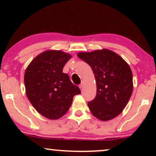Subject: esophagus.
I'll use <instances>...</instances> for the list:
<instances>
[{"label": "esophagus", "mask_w": 156, "mask_h": 156, "mask_svg": "<svg viewBox=\"0 0 156 156\" xmlns=\"http://www.w3.org/2000/svg\"><path fill=\"white\" fill-rule=\"evenodd\" d=\"M83 86H84V81L83 80V81L81 82V83H80V85H79V88H80V89H82L83 88Z\"/></svg>", "instance_id": "esophagus-1"}]
</instances>
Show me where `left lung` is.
I'll list each match as a JSON object with an SVG mask.
<instances>
[{
  "label": "left lung",
  "mask_w": 156,
  "mask_h": 156,
  "mask_svg": "<svg viewBox=\"0 0 156 156\" xmlns=\"http://www.w3.org/2000/svg\"><path fill=\"white\" fill-rule=\"evenodd\" d=\"M77 55L90 66L95 77L97 94L88 103L90 112L102 121L117 117L133 92L130 66L120 55L108 49L80 52Z\"/></svg>",
  "instance_id": "8db88e82"
}]
</instances>
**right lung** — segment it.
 Listing matches in <instances>:
<instances>
[{
	"mask_svg": "<svg viewBox=\"0 0 156 156\" xmlns=\"http://www.w3.org/2000/svg\"><path fill=\"white\" fill-rule=\"evenodd\" d=\"M72 57L62 51L48 50L36 56L24 75L26 95L41 115L49 119L63 117L73 103V97L80 94L63 68Z\"/></svg>",
	"mask_w": 156,
	"mask_h": 156,
	"instance_id": "add662e5",
	"label": "right lung"
}]
</instances>
